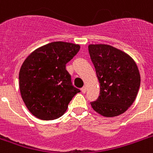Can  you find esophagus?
I'll return each instance as SVG.
<instances>
[{
	"mask_svg": "<svg viewBox=\"0 0 153 153\" xmlns=\"http://www.w3.org/2000/svg\"><path fill=\"white\" fill-rule=\"evenodd\" d=\"M81 91H82V93L84 94V93H86V91H87V88H86V87H82V89H81Z\"/></svg>",
	"mask_w": 153,
	"mask_h": 153,
	"instance_id": "34e87169",
	"label": "esophagus"
}]
</instances>
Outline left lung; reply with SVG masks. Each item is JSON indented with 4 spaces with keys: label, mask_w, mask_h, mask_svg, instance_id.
<instances>
[{
    "label": "left lung",
    "mask_w": 153,
    "mask_h": 153,
    "mask_svg": "<svg viewBox=\"0 0 153 153\" xmlns=\"http://www.w3.org/2000/svg\"><path fill=\"white\" fill-rule=\"evenodd\" d=\"M88 51L100 85V96L91 105L104 117L118 116L131 107L138 94L137 65L131 56L110 45L91 44Z\"/></svg>",
    "instance_id": "8db88e82"
}]
</instances>
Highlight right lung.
I'll list each match as a JSON object with an SVG mask.
<instances>
[{
	"label": "right lung",
	"mask_w": 153,
	"mask_h": 153,
	"mask_svg": "<svg viewBox=\"0 0 153 153\" xmlns=\"http://www.w3.org/2000/svg\"><path fill=\"white\" fill-rule=\"evenodd\" d=\"M80 45L53 42L33 51L19 72L21 95L35 117L53 120L66 112L69 102L79 92L72 86L66 64L79 52Z\"/></svg>",
	"instance_id": "add662e5"
}]
</instances>
